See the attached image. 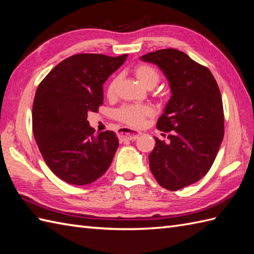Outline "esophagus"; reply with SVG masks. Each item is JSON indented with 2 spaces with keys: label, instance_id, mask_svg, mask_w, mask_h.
I'll return each mask as SVG.
<instances>
[{
  "label": "esophagus",
  "instance_id": "obj_1",
  "mask_svg": "<svg viewBox=\"0 0 254 254\" xmlns=\"http://www.w3.org/2000/svg\"><path fill=\"white\" fill-rule=\"evenodd\" d=\"M139 135V132L135 130L128 128L127 127H122L118 130V136L120 141H132V139L137 138Z\"/></svg>",
  "mask_w": 254,
  "mask_h": 254
}]
</instances>
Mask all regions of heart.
Listing matches in <instances>:
<instances>
[{"instance_id":"obj_1","label":"heart","mask_w":254,"mask_h":254,"mask_svg":"<svg viewBox=\"0 0 254 254\" xmlns=\"http://www.w3.org/2000/svg\"><path fill=\"white\" fill-rule=\"evenodd\" d=\"M138 82L144 87L153 88L159 83L160 75L157 69L148 64H139L134 69ZM118 83V77H113L109 84L107 85L106 94L111 98L115 96L116 87ZM153 113L152 108L146 105H124L119 108L115 112V118L122 123H126L131 127H141L145 119Z\"/></svg>"}]
</instances>
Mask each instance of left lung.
<instances>
[{
	"mask_svg": "<svg viewBox=\"0 0 254 254\" xmlns=\"http://www.w3.org/2000/svg\"><path fill=\"white\" fill-rule=\"evenodd\" d=\"M141 60L156 64L170 85L171 97L157 121L170 142L155 137L148 158L159 185L177 191L202 179L216 158L224 137L222 96L209 69L185 52L163 49Z\"/></svg>",
	"mask_w": 254,
	"mask_h": 254,
	"instance_id": "8db88e82",
	"label": "left lung"
}]
</instances>
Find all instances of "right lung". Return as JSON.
Returning a JSON list of instances; mask_svg holds the SVG:
<instances>
[{
    "mask_svg": "<svg viewBox=\"0 0 254 254\" xmlns=\"http://www.w3.org/2000/svg\"><path fill=\"white\" fill-rule=\"evenodd\" d=\"M127 57L79 53L59 63L38 86L32 132L47 166L69 185H89L111 165L119 146L116 133L95 136L87 116L98 111L102 85Z\"/></svg>",
    "mask_w": 254,
    "mask_h": 254,
    "instance_id": "1",
    "label": "right lung"
}]
</instances>
